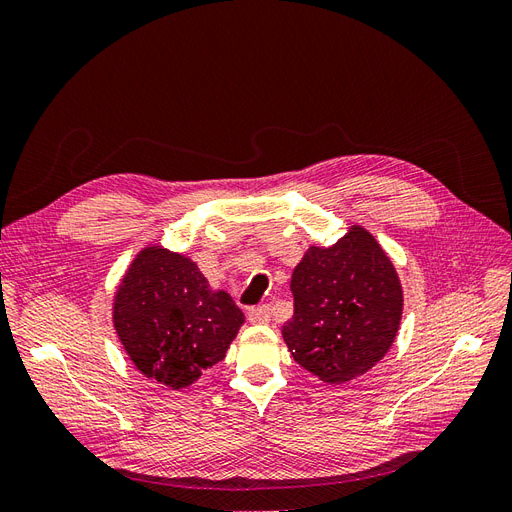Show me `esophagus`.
<instances>
[{
    "instance_id": "esophagus-1",
    "label": "esophagus",
    "mask_w": 512,
    "mask_h": 512,
    "mask_svg": "<svg viewBox=\"0 0 512 512\" xmlns=\"http://www.w3.org/2000/svg\"><path fill=\"white\" fill-rule=\"evenodd\" d=\"M247 318L254 324H267L271 320V309L269 305H256L247 309Z\"/></svg>"
}]
</instances>
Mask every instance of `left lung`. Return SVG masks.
Masks as SVG:
<instances>
[{"instance_id":"obj_1","label":"left lung","mask_w":512,"mask_h":512,"mask_svg":"<svg viewBox=\"0 0 512 512\" xmlns=\"http://www.w3.org/2000/svg\"><path fill=\"white\" fill-rule=\"evenodd\" d=\"M290 290L294 314L282 337L292 359L322 382L367 374L393 346L404 290L391 258L363 226L331 247H309Z\"/></svg>"}]
</instances>
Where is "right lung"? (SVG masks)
Instances as JSON below:
<instances>
[{
	"label": "right lung",
	"instance_id": "right-lung-1",
	"mask_svg": "<svg viewBox=\"0 0 512 512\" xmlns=\"http://www.w3.org/2000/svg\"><path fill=\"white\" fill-rule=\"evenodd\" d=\"M245 316L192 258L147 245L117 286L113 324L143 376L179 391L220 363Z\"/></svg>",
	"mask_w": 512,
	"mask_h": 512
}]
</instances>
